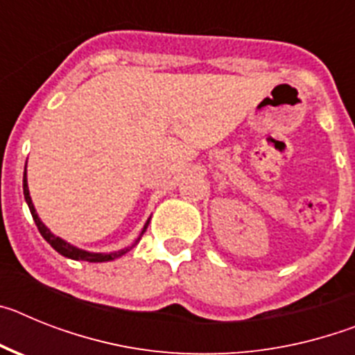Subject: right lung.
Masks as SVG:
<instances>
[{
  "label": "right lung",
  "mask_w": 355,
  "mask_h": 355,
  "mask_svg": "<svg viewBox=\"0 0 355 355\" xmlns=\"http://www.w3.org/2000/svg\"><path fill=\"white\" fill-rule=\"evenodd\" d=\"M23 192H24V199H26V202H28V208H30V211H31V216H33V220H35L37 227H39V231H40V234H42L44 240L48 241L49 245H51L53 249H55L58 254H62V256H65V258L76 259V261L103 263V261H112V259L121 258V256H124L126 252H130L131 247H135L137 243H139L140 236L144 234V231L147 229V225H149V220H147L146 225H144V229H142V233H140V236L135 240V243L131 247H126V249L115 250V252H108V254H105V252H89V250L78 249V247L71 245V243H67L65 240H62L60 236H55V234H53L51 231H49V229L42 224V220H40L39 215H37V211H35V206H33V202H31L30 190H28V181H26V168H24V175H23Z\"/></svg>",
  "instance_id": "right-lung-1"
}]
</instances>
